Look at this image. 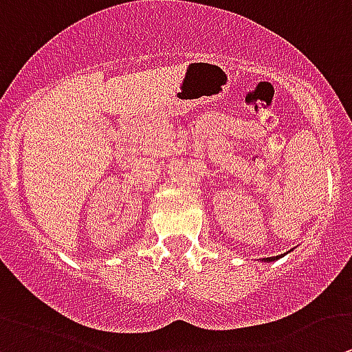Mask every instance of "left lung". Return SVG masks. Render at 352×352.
Instances as JSON below:
<instances>
[{"instance_id":"left-lung-1","label":"left lung","mask_w":352,"mask_h":352,"mask_svg":"<svg viewBox=\"0 0 352 352\" xmlns=\"http://www.w3.org/2000/svg\"><path fill=\"white\" fill-rule=\"evenodd\" d=\"M278 257H280V256H276V257H266V259H264V261H274V259H278Z\"/></svg>"}]
</instances>
